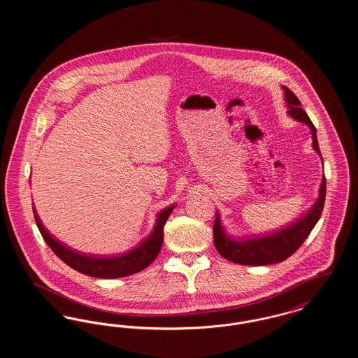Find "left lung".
<instances>
[{"mask_svg": "<svg viewBox=\"0 0 358 358\" xmlns=\"http://www.w3.org/2000/svg\"><path fill=\"white\" fill-rule=\"evenodd\" d=\"M285 90V101L287 103L289 115L295 120L303 122L311 130L313 136V148L318 154L320 146L317 139V130L313 122L307 117L303 108H301V102L295 96V94L283 85ZM324 162V161H322ZM324 197H326V178L322 180L320 187V197L313 205L306 215L301 219L291 222L289 227L273 232L264 236L256 238H229L222 224L220 216L216 213V219L213 224V241L216 250L220 255L224 256L232 263L244 264V266H268L286 260L292 255L306 240L315 224L320 220L324 209Z\"/></svg>", "mask_w": 358, "mask_h": 358, "instance_id": "obj_1", "label": "left lung"}]
</instances>
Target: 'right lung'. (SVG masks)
Here are the masks:
<instances>
[{
	"instance_id": "right-lung-1",
	"label": "right lung",
	"mask_w": 358,
	"mask_h": 358,
	"mask_svg": "<svg viewBox=\"0 0 358 358\" xmlns=\"http://www.w3.org/2000/svg\"><path fill=\"white\" fill-rule=\"evenodd\" d=\"M174 206L176 205H171L157 215L153 231L148 238L141 241L134 250L123 255L113 256V257H107V256L95 257V256L78 254L76 251L66 247L63 243L53 238L51 234L43 227L40 219L37 217L36 209H34V215L36 224L45 243L50 245L55 255L62 259L71 268L94 278L117 279V278H123V276L139 273L153 263L162 247L164 225L168 220V217L171 216Z\"/></svg>"
}]
</instances>
